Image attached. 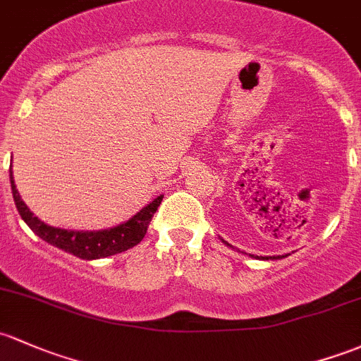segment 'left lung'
<instances>
[{"label": "left lung", "mask_w": 361, "mask_h": 361, "mask_svg": "<svg viewBox=\"0 0 361 361\" xmlns=\"http://www.w3.org/2000/svg\"><path fill=\"white\" fill-rule=\"evenodd\" d=\"M223 242H225V240H223ZM225 244H226V245H230L228 242H225ZM286 256H289V254H286ZM286 256H276V257H275V256H267V257L261 256L259 259H282V257H286Z\"/></svg>", "instance_id": "8db88e82"}]
</instances>
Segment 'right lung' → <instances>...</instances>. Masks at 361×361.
I'll return each mask as SVG.
<instances>
[{"label": "right lung", "instance_id": "obj_1", "mask_svg": "<svg viewBox=\"0 0 361 361\" xmlns=\"http://www.w3.org/2000/svg\"><path fill=\"white\" fill-rule=\"evenodd\" d=\"M10 183H11V193H13L15 206H17L18 214L22 216L27 226L39 238H43L48 244L55 245V247L66 250V252L74 254L75 257L81 259H100V257L114 256V254L124 252V250L135 247L136 244L142 242L145 237L149 223L152 221V216L161 206L162 197L159 195L147 204L142 211L136 212L131 219L121 223V225L114 226V228L107 230H98V231H75V230H66V228H55V226L47 225L34 212L25 206L22 197L18 195L17 187H15L13 174H11L10 168Z\"/></svg>", "mask_w": 361, "mask_h": 361}]
</instances>
